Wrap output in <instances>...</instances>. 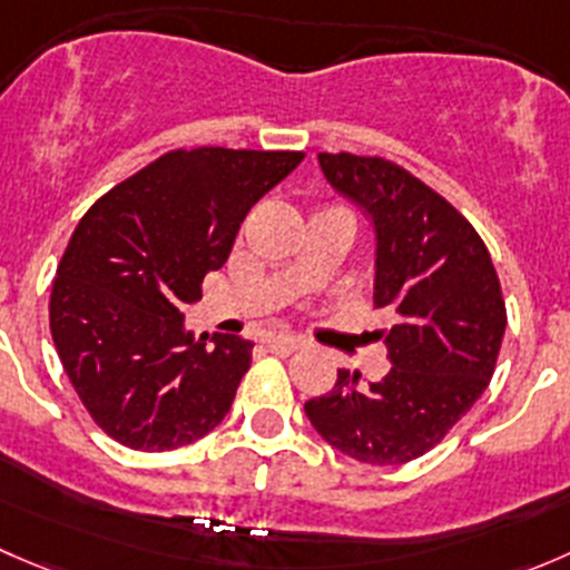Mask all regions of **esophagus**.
<instances>
[{
  "label": "esophagus",
  "mask_w": 570,
  "mask_h": 570,
  "mask_svg": "<svg viewBox=\"0 0 570 570\" xmlns=\"http://www.w3.org/2000/svg\"><path fill=\"white\" fill-rule=\"evenodd\" d=\"M267 350L275 355H292L295 350H301V342L292 336H275V338H267Z\"/></svg>",
  "instance_id": "obj_1"
}]
</instances>
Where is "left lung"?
<instances>
[{"label": "left lung", "instance_id": "left-lung-1", "mask_svg": "<svg viewBox=\"0 0 570 570\" xmlns=\"http://www.w3.org/2000/svg\"><path fill=\"white\" fill-rule=\"evenodd\" d=\"M320 168L375 228V308L389 317L375 336L392 370L366 386L361 372L338 370L306 416L355 461H416L491 383L508 325L502 286L474 226L405 168L344 151L320 154Z\"/></svg>", "mask_w": 570, "mask_h": 570}]
</instances>
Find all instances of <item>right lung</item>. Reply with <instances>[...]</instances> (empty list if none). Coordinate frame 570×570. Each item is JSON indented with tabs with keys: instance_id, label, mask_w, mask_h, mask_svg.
<instances>
[{
	"instance_id": "add662e5",
	"label": "right lung",
	"mask_w": 570,
	"mask_h": 570,
	"mask_svg": "<svg viewBox=\"0 0 570 570\" xmlns=\"http://www.w3.org/2000/svg\"><path fill=\"white\" fill-rule=\"evenodd\" d=\"M303 157L178 148L85 212L51 284L49 325L68 381L109 439L168 452L223 422L253 342L195 338L181 308L226 264L250 206Z\"/></svg>"
}]
</instances>
